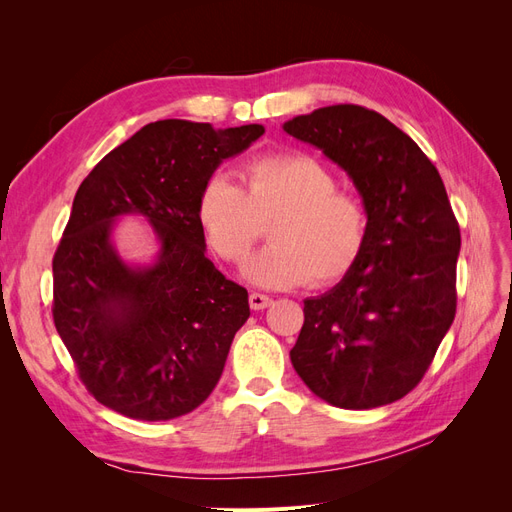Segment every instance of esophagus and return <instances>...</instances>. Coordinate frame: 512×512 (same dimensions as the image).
Segmentation results:
<instances>
[{
    "label": "esophagus",
    "mask_w": 512,
    "mask_h": 512,
    "mask_svg": "<svg viewBox=\"0 0 512 512\" xmlns=\"http://www.w3.org/2000/svg\"><path fill=\"white\" fill-rule=\"evenodd\" d=\"M269 305H271V297H267V294H260V292L250 294V307L254 312H260V309H265Z\"/></svg>",
    "instance_id": "34e87169"
}]
</instances>
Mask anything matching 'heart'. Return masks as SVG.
I'll return each instance as SVG.
<instances>
[{
    "label": "heart",
    "mask_w": 512,
    "mask_h": 512,
    "mask_svg": "<svg viewBox=\"0 0 512 512\" xmlns=\"http://www.w3.org/2000/svg\"><path fill=\"white\" fill-rule=\"evenodd\" d=\"M243 188L211 177L198 196V222L213 252L241 262L271 224V245L241 275L258 288L333 284L356 265L369 230L363 200L337 190L331 170L305 153H271L247 162Z\"/></svg>",
    "instance_id": "1"
}]
</instances>
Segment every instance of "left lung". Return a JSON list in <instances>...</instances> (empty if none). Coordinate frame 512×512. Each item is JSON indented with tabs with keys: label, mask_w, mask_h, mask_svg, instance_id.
<instances>
[{
	"label": "left lung",
	"mask_w": 512,
	"mask_h": 512,
	"mask_svg": "<svg viewBox=\"0 0 512 512\" xmlns=\"http://www.w3.org/2000/svg\"><path fill=\"white\" fill-rule=\"evenodd\" d=\"M284 132L346 170L369 215L356 265L303 301L292 367L331 406L393 404L421 382L455 320L461 235L442 177L406 132L356 104L292 117Z\"/></svg>",
	"instance_id": "8db88e82"
}]
</instances>
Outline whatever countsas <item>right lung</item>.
I'll return each mask as SVG.
<instances>
[{"label": "right lung", "mask_w": 512, "mask_h": 512, "mask_svg": "<svg viewBox=\"0 0 512 512\" xmlns=\"http://www.w3.org/2000/svg\"><path fill=\"white\" fill-rule=\"evenodd\" d=\"M262 134L260 123H147L81 183L53 258V320L102 406L170 421L218 384L250 303L207 258L198 196L215 168ZM126 214L143 217L159 241L147 266H132L112 241Z\"/></svg>", "instance_id": "obj_1"}]
</instances>
